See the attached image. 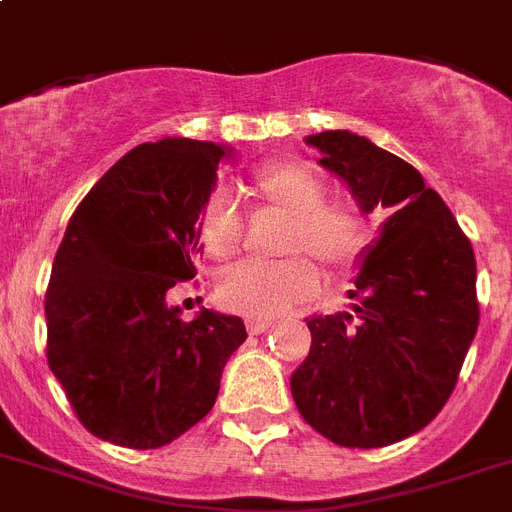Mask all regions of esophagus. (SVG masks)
I'll return each instance as SVG.
<instances>
[{
    "mask_svg": "<svg viewBox=\"0 0 512 512\" xmlns=\"http://www.w3.org/2000/svg\"><path fill=\"white\" fill-rule=\"evenodd\" d=\"M248 332H251V335H264L266 329L272 327V322H269V319H248Z\"/></svg>",
    "mask_w": 512,
    "mask_h": 512,
    "instance_id": "1",
    "label": "esophagus"
}]
</instances>
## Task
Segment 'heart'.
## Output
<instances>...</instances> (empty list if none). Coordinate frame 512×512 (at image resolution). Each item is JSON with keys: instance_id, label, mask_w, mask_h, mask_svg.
<instances>
[{"instance_id": "obj_1", "label": "heart", "mask_w": 512, "mask_h": 512, "mask_svg": "<svg viewBox=\"0 0 512 512\" xmlns=\"http://www.w3.org/2000/svg\"><path fill=\"white\" fill-rule=\"evenodd\" d=\"M253 196L272 214L287 219L285 253H308L324 269L340 272L361 256L366 232L356 206L327 201V185L303 162H272L253 177ZM201 246L211 259L238 256L243 219L225 198H214L201 219ZM319 272L306 256L277 264H240L225 274L219 298L225 308L251 319H274L316 293Z\"/></svg>"}]
</instances>
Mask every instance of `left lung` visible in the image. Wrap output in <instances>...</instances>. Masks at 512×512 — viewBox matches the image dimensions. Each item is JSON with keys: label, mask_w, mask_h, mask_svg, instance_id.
I'll return each mask as SVG.
<instances>
[{"label": "left lung", "mask_w": 512, "mask_h": 512, "mask_svg": "<svg viewBox=\"0 0 512 512\" xmlns=\"http://www.w3.org/2000/svg\"><path fill=\"white\" fill-rule=\"evenodd\" d=\"M324 170L371 214L350 311L308 319L311 350L290 390L306 424L342 447H384L421 432L455 390L479 327L474 248L416 167L350 130L308 135Z\"/></svg>", "instance_id": "obj_1"}]
</instances>
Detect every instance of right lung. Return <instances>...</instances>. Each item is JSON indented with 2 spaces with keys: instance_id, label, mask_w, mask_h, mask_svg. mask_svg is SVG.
Returning a JSON list of instances; mask_svg holds the SVG:
<instances>
[{
  "instance_id": "1",
  "label": "right lung",
  "mask_w": 512,
  "mask_h": 512,
  "mask_svg": "<svg viewBox=\"0 0 512 512\" xmlns=\"http://www.w3.org/2000/svg\"><path fill=\"white\" fill-rule=\"evenodd\" d=\"M232 149L164 138L122 156L65 230L46 290V358L94 437L154 450L214 408L227 358L246 340L240 316L167 303L193 280L201 214Z\"/></svg>"
}]
</instances>
